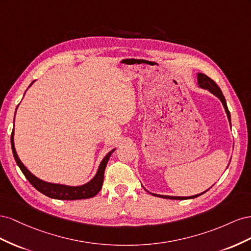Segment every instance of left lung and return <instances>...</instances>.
Returning a JSON list of instances; mask_svg holds the SVG:
<instances>
[{"label": "left lung", "mask_w": 251, "mask_h": 251, "mask_svg": "<svg viewBox=\"0 0 251 251\" xmlns=\"http://www.w3.org/2000/svg\"><path fill=\"white\" fill-rule=\"evenodd\" d=\"M198 85L199 87H201L203 89H207L208 91H210L212 95L216 96L217 98L220 99V101L222 102V104H223L224 106V109L226 111V114H227V118H228V121L229 123L231 122V118H230V112H229L228 110V107H227V104H226V100L223 96V94H222V91L220 89L219 86L216 84V82H214L213 80H211V78L209 76H207L206 75L204 74H198ZM231 125V123H230ZM208 190V189H207ZM206 190V191H207ZM148 191V190H147ZM206 191L200 193V195H196V196H191V197H173V196H162V195H156V193H151L152 196L154 197H159V198H163V199H170V200H187V199H195L197 197H200L201 195H203V193H205Z\"/></svg>", "instance_id": "left-lung-1"}]
</instances>
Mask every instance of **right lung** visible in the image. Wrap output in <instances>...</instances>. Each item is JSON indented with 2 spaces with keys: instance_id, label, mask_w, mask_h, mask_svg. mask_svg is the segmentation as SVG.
Segmentation results:
<instances>
[{
  "instance_id": "1",
  "label": "right lung",
  "mask_w": 251,
  "mask_h": 251,
  "mask_svg": "<svg viewBox=\"0 0 251 251\" xmlns=\"http://www.w3.org/2000/svg\"><path fill=\"white\" fill-rule=\"evenodd\" d=\"M33 82L29 85V87L33 84ZM13 135H14V127L11 133V149H12L14 160H16L18 166L20 167L21 171H22L27 180L29 181V183L35 189L42 192L43 195H45L51 199H56V200H82V199H89V198L95 197L100 192V190H101L103 181H104V171H105L106 165L107 163H108L110 155L112 154L114 150H116V148L112 149L111 151H109L105 155L102 162L100 163V166L96 176L92 177L89 182L81 186H68V185H63V184H54V183L45 182L35 176L34 175H32L30 171L25 167L24 164L21 162L20 157L18 156L16 148H14Z\"/></svg>"
}]
</instances>
